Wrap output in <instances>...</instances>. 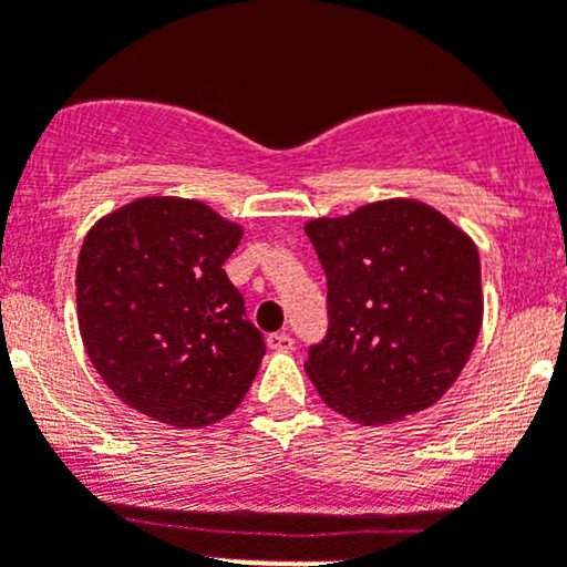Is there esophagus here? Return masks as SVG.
<instances>
[{
    "label": "esophagus",
    "instance_id": "obj_1",
    "mask_svg": "<svg viewBox=\"0 0 567 567\" xmlns=\"http://www.w3.org/2000/svg\"><path fill=\"white\" fill-rule=\"evenodd\" d=\"M268 346H271L274 351H290L293 349V338H290V332H274L268 334Z\"/></svg>",
    "mask_w": 567,
    "mask_h": 567
}]
</instances>
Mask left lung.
Listing matches in <instances>:
<instances>
[{
    "instance_id": "left-lung-1",
    "label": "left lung",
    "mask_w": 567,
    "mask_h": 567,
    "mask_svg": "<svg viewBox=\"0 0 567 567\" xmlns=\"http://www.w3.org/2000/svg\"><path fill=\"white\" fill-rule=\"evenodd\" d=\"M305 233L327 274L329 332L305 362L323 404L379 426L441 401L482 329L474 240L417 199L312 218Z\"/></svg>"
}]
</instances>
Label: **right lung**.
Instances as JSON below:
<instances>
[{"label": "right lung", "mask_w": 567, "mask_h": 567, "mask_svg": "<svg viewBox=\"0 0 567 567\" xmlns=\"http://www.w3.org/2000/svg\"><path fill=\"white\" fill-rule=\"evenodd\" d=\"M244 227L179 196H144L87 229L76 321L99 377L132 410L194 430L227 417L266 343L224 262Z\"/></svg>", "instance_id": "right-lung-1"}]
</instances>
